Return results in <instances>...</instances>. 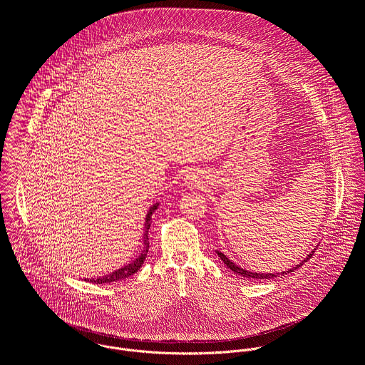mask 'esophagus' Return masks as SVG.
<instances>
[{
	"label": "esophagus",
	"mask_w": 365,
	"mask_h": 365,
	"mask_svg": "<svg viewBox=\"0 0 365 365\" xmlns=\"http://www.w3.org/2000/svg\"><path fill=\"white\" fill-rule=\"evenodd\" d=\"M186 183H187V186H196V179L195 178H192V176H187L186 178Z\"/></svg>",
	"instance_id": "1"
}]
</instances>
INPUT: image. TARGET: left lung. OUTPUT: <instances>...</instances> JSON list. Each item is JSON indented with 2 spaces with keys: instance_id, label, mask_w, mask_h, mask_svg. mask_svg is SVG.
Instances as JSON below:
<instances>
[{
  "instance_id": "obj_1",
  "label": "left lung",
  "mask_w": 365,
  "mask_h": 365,
  "mask_svg": "<svg viewBox=\"0 0 365 365\" xmlns=\"http://www.w3.org/2000/svg\"><path fill=\"white\" fill-rule=\"evenodd\" d=\"M316 252V249L310 253V255H307V257L304 259V260H302V263L300 264H297L296 267H292V269H289L287 272H282V273H256V272H250V270H246V269H242V267H239L236 263H233L229 257H226L222 252H219V250H216V253H217V256L220 257V260L232 270V272H235L236 274H239V276H243V277H247V279H252V280H267V279H274V277H279V276H283V274H289V273H292V272H294V270H297L299 267H302L312 256H313V253Z\"/></svg>"
}]
</instances>
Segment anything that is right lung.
I'll list each match as a JSON object with an SVG mask.
<instances>
[{"label": "right lung", "mask_w": 365, "mask_h": 365, "mask_svg": "<svg viewBox=\"0 0 365 365\" xmlns=\"http://www.w3.org/2000/svg\"><path fill=\"white\" fill-rule=\"evenodd\" d=\"M158 206H159V203H155V205H152L150 207H149V212H148V215H146V219H145V225H143V229H145V232H143V250H142V253L133 260V262H130L129 264H126V266H123V267H120V269H118V270H115V272H112V273H109V274H105V276H102V277H96V279H85V280H88V282H91V283H99V284H106V283H113V282H119V280H123V279H126V277H130V276H133L140 267H142V264H143V262H145V259H146V256H148V250H149V237H148V232H149V227H150V223H152V213L158 209Z\"/></svg>", "instance_id": "obj_1"}]
</instances>
